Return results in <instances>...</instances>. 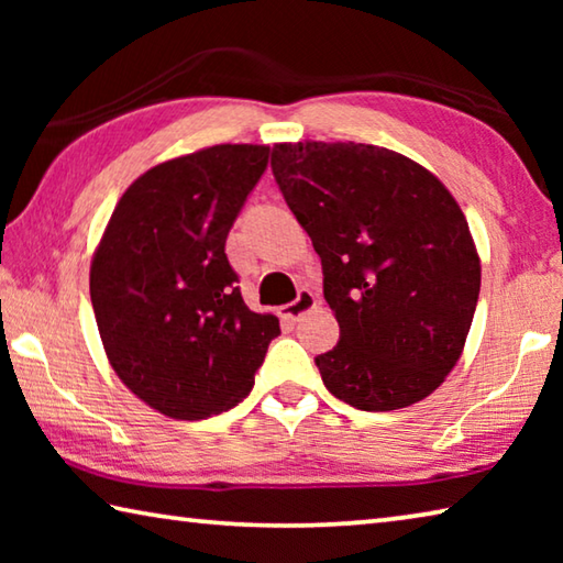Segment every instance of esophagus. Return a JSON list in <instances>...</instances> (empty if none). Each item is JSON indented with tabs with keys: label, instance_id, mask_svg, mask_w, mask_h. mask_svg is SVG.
<instances>
[{
	"label": "esophagus",
	"instance_id": "obj_1",
	"mask_svg": "<svg viewBox=\"0 0 563 563\" xmlns=\"http://www.w3.org/2000/svg\"><path fill=\"white\" fill-rule=\"evenodd\" d=\"M316 305H318L316 295H312L310 290H300L298 298H295V300L288 302V305H283V308H280V318L295 322V320H300V318L305 316V312H310L312 308H316Z\"/></svg>",
	"mask_w": 563,
	"mask_h": 563
}]
</instances>
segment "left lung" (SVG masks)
<instances>
[{"instance_id":"8db88e82","label":"left lung","mask_w":563,"mask_h":563,"mask_svg":"<svg viewBox=\"0 0 563 563\" xmlns=\"http://www.w3.org/2000/svg\"><path fill=\"white\" fill-rule=\"evenodd\" d=\"M273 176L322 261L340 342L316 357L332 395L365 412L432 395L460 360L482 265L450 190L369 144L273 146Z\"/></svg>"}]
</instances>
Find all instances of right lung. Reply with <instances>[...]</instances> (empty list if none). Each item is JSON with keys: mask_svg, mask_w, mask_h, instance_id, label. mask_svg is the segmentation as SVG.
Listing matches in <instances>:
<instances>
[{"mask_svg": "<svg viewBox=\"0 0 563 563\" xmlns=\"http://www.w3.org/2000/svg\"><path fill=\"white\" fill-rule=\"evenodd\" d=\"M268 146L221 144L148 168L91 258V305L113 373L148 407L206 419L251 393L275 316L243 302L225 238Z\"/></svg>", "mask_w": 563, "mask_h": 563, "instance_id": "right-lung-1", "label": "right lung"}]
</instances>
